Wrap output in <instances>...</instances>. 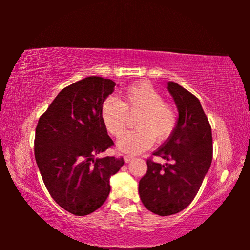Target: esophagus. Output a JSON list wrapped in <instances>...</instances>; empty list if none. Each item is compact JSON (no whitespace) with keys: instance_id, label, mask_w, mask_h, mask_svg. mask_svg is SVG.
Masks as SVG:
<instances>
[{"instance_id":"34e87169","label":"esophagus","mask_w":250,"mask_h":250,"mask_svg":"<svg viewBox=\"0 0 250 250\" xmlns=\"http://www.w3.org/2000/svg\"><path fill=\"white\" fill-rule=\"evenodd\" d=\"M133 159H134V157H133V156H129V155H125V156H124V160H125V163H129V162H132Z\"/></svg>"}]
</instances>
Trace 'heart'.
<instances>
[{
    "label": "heart",
    "mask_w": 250,
    "mask_h": 250,
    "mask_svg": "<svg viewBox=\"0 0 250 250\" xmlns=\"http://www.w3.org/2000/svg\"><path fill=\"white\" fill-rule=\"evenodd\" d=\"M136 114L135 131L126 133L117 142V148L123 152L135 155L145 151L153 140L164 141L175 128V109L164 101L163 94L146 82L129 86L124 93V102L109 97L101 107L102 122L114 136H121L126 131L128 115Z\"/></svg>",
    "instance_id": "1"
}]
</instances>
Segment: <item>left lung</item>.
<instances>
[{"mask_svg":"<svg viewBox=\"0 0 250 250\" xmlns=\"http://www.w3.org/2000/svg\"><path fill=\"white\" fill-rule=\"evenodd\" d=\"M167 90L175 102L179 118L168 140L152 153L166 163L146 160L148 170L139 182L146 209L160 216L183 210L199 191L213 158V139L200 101L174 82Z\"/></svg>","mask_w":250,"mask_h":250,"instance_id":"left-lung-1","label":"left lung"}]
</instances>
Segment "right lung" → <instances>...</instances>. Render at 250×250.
Returning <instances> with one entry per match:
<instances>
[{"label": "right lung", "mask_w": 250, "mask_h": 250, "mask_svg": "<svg viewBox=\"0 0 250 250\" xmlns=\"http://www.w3.org/2000/svg\"><path fill=\"white\" fill-rule=\"evenodd\" d=\"M115 86L108 78H83L64 87L37 124L35 159L43 182L54 201L76 216L102 206L110 177L124 165L123 158L95 157L114 145L101 107Z\"/></svg>", "instance_id": "obj_1"}]
</instances>
